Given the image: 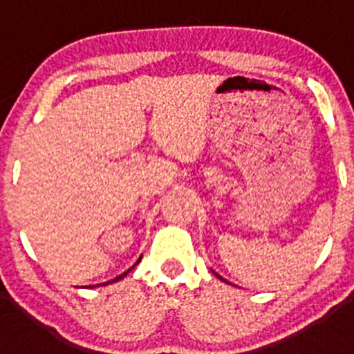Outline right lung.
Masks as SVG:
<instances>
[{
	"label": "right lung",
	"instance_id": "1",
	"mask_svg": "<svg viewBox=\"0 0 354 354\" xmlns=\"http://www.w3.org/2000/svg\"><path fill=\"white\" fill-rule=\"evenodd\" d=\"M140 259H142V257H140ZM140 259H138V262H140ZM138 262H137V263H138ZM137 263H135V266H137ZM135 266H133V267H135ZM133 267H131V269H133ZM131 269H128V270H127V272L120 274V276H118V277H114V279H113V281H108V283H104V284H109V283H116V281L123 279V277H124V276H127V274H128V272H130V270H131Z\"/></svg>",
	"mask_w": 354,
	"mask_h": 354
}]
</instances>
